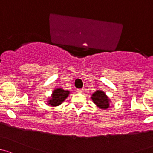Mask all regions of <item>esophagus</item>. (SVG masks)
<instances>
[{"label": "esophagus", "mask_w": 153, "mask_h": 153, "mask_svg": "<svg viewBox=\"0 0 153 153\" xmlns=\"http://www.w3.org/2000/svg\"><path fill=\"white\" fill-rule=\"evenodd\" d=\"M76 91L78 93H82L83 92V89H77Z\"/></svg>", "instance_id": "1"}]
</instances>
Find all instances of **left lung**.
I'll return each instance as SVG.
<instances>
[{
	"label": "left lung",
	"instance_id": "obj_1",
	"mask_svg": "<svg viewBox=\"0 0 153 153\" xmlns=\"http://www.w3.org/2000/svg\"><path fill=\"white\" fill-rule=\"evenodd\" d=\"M91 99H92L93 102L95 103V105H97V106L101 109L106 110L110 107L111 100L104 91L98 90L92 94Z\"/></svg>",
	"mask_w": 153,
	"mask_h": 153
}]
</instances>
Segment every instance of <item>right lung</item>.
<instances>
[{
  "label": "right lung",
  "mask_w": 153,
  "mask_h": 153,
  "mask_svg": "<svg viewBox=\"0 0 153 153\" xmlns=\"http://www.w3.org/2000/svg\"><path fill=\"white\" fill-rule=\"evenodd\" d=\"M70 94L69 91H65L62 88H56L53 90L51 98L48 99V104L52 107H56L61 105Z\"/></svg>",
  "instance_id": "1"
}]
</instances>
